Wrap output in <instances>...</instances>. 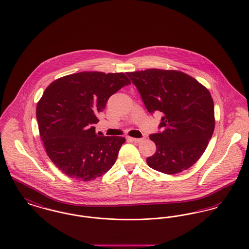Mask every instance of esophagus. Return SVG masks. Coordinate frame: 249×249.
<instances>
[{
	"mask_svg": "<svg viewBox=\"0 0 249 249\" xmlns=\"http://www.w3.org/2000/svg\"><path fill=\"white\" fill-rule=\"evenodd\" d=\"M127 140H128V141H130V142H138V143L142 142L144 141V139H136V138H131V137H128V138H127Z\"/></svg>",
	"mask_w": 249,
	"mask_h": 249,
	"instance_id": "esophagus-1",
	"label": "esophagus"
}]
</instances>
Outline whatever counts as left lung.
Listing matches in <instances>:
<instances>
[{
    "mask_svg": "<svg viewBox=\"0 0 249 249\" xmlns=\"http://www.w3.org/2000/svg\"><path fill=\"white\" fill-rule=\"evenodd\" d=\"M126 75L150 113L162 112L160 133L150 135L157 152L150 168L176 174L193 166L206 150L214 130L213 101L206 87L177 70L147 69Z\"/></svg>",
    "mask_w": 249,
    "mask_h": 249,
    "instance_id": "1",
    "label": "left lung"
}]
</instances>
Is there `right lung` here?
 I'll use <instances>...</instances> for the list:
<instances>
[{"label": "right lung", "mask_w": 249, "mask_h": 249, "mask_svg": "<svg viewBox=\"0 0 249 249\" xmlns=\"http://www.w3.org/2000/svg\"><path fill=\"white\" fill-rule=\"evenodd\" d=\"M124 73L79 72L52 82L36 106L40 138L53 164L70 178L88 182L114 165L123 137L95 133L107 99L130 84Z\"/></svg>", "instance_id": "obj_1"}]
</instances>
